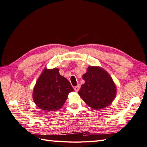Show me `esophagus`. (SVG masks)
Masks as SVG:
<instances>
[{"mask_svg":"<svg viewBox=\"0 0 147 147\" xmlns=\"http://www.w3.org/2000/svg\"><path fill=\"white\" fill-rule=\"evenodd\" d=\"M80 88V85H77V86H75L74 87V90H75V91L78 92Z\"/></svg>","mask_w":147,"mask_h":147,"instance_id":"esophagus-1","label":"esophagus"}]
</instances>
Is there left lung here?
I'll return each mask as SVG.
<instances>
[{
    "mask_svg": "<svg viewBox=\"0 0 147 147\" xmlns=\"http://www.w3.org/2000/svg\"><path fill=\"white\" fill-rule=\"evenodd\" d=\"M83 84L78 94L91 109L100 110L112 103L117 88L112 78L99 66H89L83 75Z\"/></svg>",
    "mask_w": 147,
    "mask_h": 147,
    "instance_id": "8db88e82",
    "label": "left lung"
}]
</instances>
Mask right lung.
Returning <instances> with one entry per match:
<instances>
[{
	"instance_id": "obj_1",
	"label": "right lung",
	"mask_w": 147,
	"mask_h": 147,
	"mask_svg": "<svg viewBox=\"0 0 147 147\" xmlns=\"http://www.w3.org/2000/svg\"><path fill=\"white\" fill-rule=\"evenodd\" d=\"M59 69L45 68L35 83L32 93L35 104L45 112L60 109L74 91L69 80L59 74Z\"/></svg>"
}]
</instances>
